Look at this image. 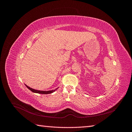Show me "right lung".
<instances>
[{"label": "right lung", "instance_id": "add662e5", "mask_svg": "<svg viewBox=\"0 0 132 132\" xmlns=\"http://www.w3.org/2000/svg\"><path fill=\"white\" fill-rule=\"evenodd\" d=\"M30 90H31L32 92H33L34 93H38V94H52L53 93V92H54L55 90H57L58 87L57 89L52 90H49V91H41V90H35L34 89H32L31 87H29L28 86H27L26 85H25Z\"/></svg>", "mask_w": 132, "mask_h": 132}]
</instances>
